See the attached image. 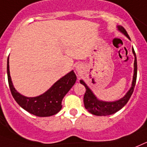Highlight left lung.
<instances>
[{"instance_id": "left-lung-1", "label": "left lung", "mask_w": 147, "mask_h": 147, "mask_svg": "<svg viewBox=\"0 0 147 147\" xmlns=\"http://www.w3.org/2000/svg\"><path fill=\"white\" fill-rule=\"evenodd\" d=\"M117 28L121 33H123L125 36L127 37L130 40L129 36L127 34L126 29L123 26H117ZM132 52H133L134 56H135V61H134V75L132 86L129 89V90L127 92V94L119 100L112 102L103 101V100H98L97 97L93 94L92 91L86 85V83L84 82L83 80L80 81V83L83 84L86 88V92H85L84 96V107H85L86 109H87L88 112L92 113V115H109L114 114L118 111H119L127 104V103L129 100L130 97L132 95V92H133L135 83H136V79H137V59H136V55H135L133 48H132Z\"/></svg>"}]
</instances>
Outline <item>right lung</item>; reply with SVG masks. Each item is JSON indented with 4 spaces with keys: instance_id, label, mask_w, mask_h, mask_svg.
Returning a JSON list of instances; mask_svg holds the SVG:
<instances>
[{
    "instance_id": "right-lung-1",
    "label": "right lung",
    "mask_w": 147,
    "mask_h": 147,
    "mask_svg": "<svg viewBox=\"0 0 147 147\" xmlns=\"http://www.w3.org/2000/svg\"><path fill=\"white\" fill-rule=\"evenodd\" d=\"M7 76L10 91L15 101L28 112L38 117H49L57 114L62 108L63 97L75 84L77 77L71 71L56 81L46 92L37 97H26L15 89L10 77L9 58L7 59Z\"/></svg>"
}]
</instances>
